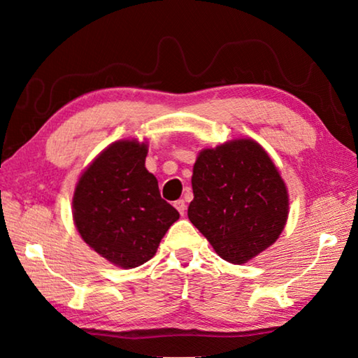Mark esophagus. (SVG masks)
Here are the masks:
<instances>
[{"label":"esophagus","mask_w":358,"mask_h":358,"mask_svg":"<svg viewBox=\"0 0 358 358\" xmlns=\"http://www.w3.org/2000/svg\"><path fill=\"white\" fill-rule=\"evenodd\" d=\"M175 208H177L180 211V215L183 216L185 211H186V202L183 201V199H180V201L175 202Z\"/></svg>","instance_id":"esophagus-1"}]
</instances>
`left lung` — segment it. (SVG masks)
Returning a JSON list of instances; mask_svg holds the SVG:
<instances>
[{
    "mask_svg": "<svg viewBox=\"0 0 358 358\" xmlns=\"http://www.w3.org/2000/svg\"><path fill=\"white\" fill-rule=\"evenodd\" d=\"M191 183L187 217L230 264L250 262L286 227L287 186L270 155L252 138L203 148Z\"/></svg>",
    "mask_w": 358,
    "mask_h": 358,
    "instance_id": "1",
    "label": "left lung"
}]
</instances>
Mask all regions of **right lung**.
I'll list each match as a JSON object with an SVG mask.
<instances>
[{"label": "right lung", "instance_id": "1", "mask_svg": "<svg viewBox=\"0 0 358 358\" xmlns=\"http://www.w3.org/2000/svg\"><path fill=\"white\" fill-rule=\"evenodd\" d=\"M148 142L123 138L90 162L76 185L72 217L82 240L120 268H136L155 256L180 213L161 199L145 167Z\"/></svg>", "mask_w": 358, "mask_h": 358}]
</instances>
